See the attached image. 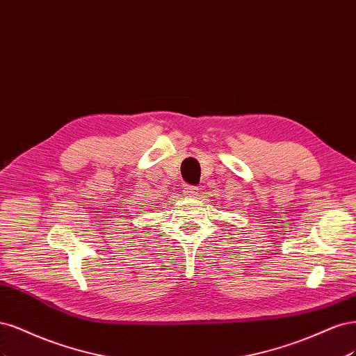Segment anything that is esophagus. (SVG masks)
I'll return each instance as SVG.
<instances>
[{"instance_id":"1","label":"esophagus","mask_w":356,"mask_h":356,"mask_svg":"<svg viewBox=\"0 0 356 356\" xmlns=\"http://www.w3.org/2000/svg\"><path fill=\"white\" fill-rule=\"evenodd\" d=\"M183 192H185L186 197H197L198 195V188L197 186H192V185H188L183 188Z\"/></svg>"}]
</instances>
